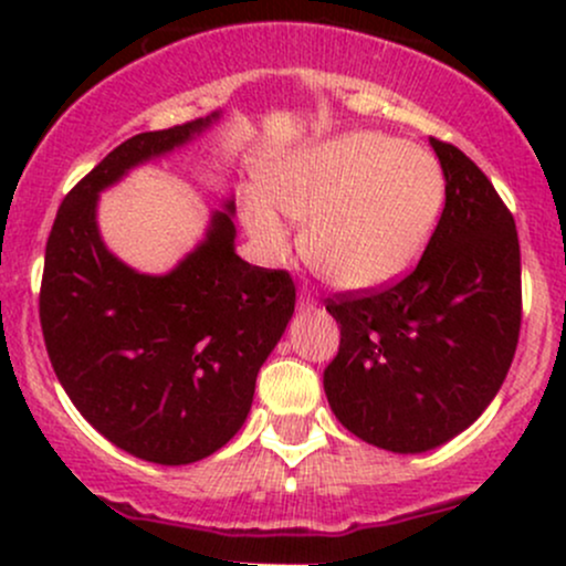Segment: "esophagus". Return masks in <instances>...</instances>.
I'll return each instance as SVG.
<instances>
[{
  "label": "esophagus",
  "mask_w": 566,
  "mask_h": 566,
  "mask_svg": "<svg viewBox=\"0 0 566 566\" xmlns=\"http://www.w3.org/2000/svg\"><path fill=\"white\" fill-rule=\"evenodd\" d=\"M297 308H301V311H314L316 308V297L311 295L308 290H303L301 295H297Z\"/></svg>",
  "instance_id": "1"
}]
</instances>
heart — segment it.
<instances>
[{
  "label": "heart",
  "instance_id": "b5f03b06",
  "mask_svg": "<svg viewBox=\"0 0 566 566\" xmlns=\"http://www.w3.org/2000/svg\"><path fill=\"white\" fill-rule=\"evenodd\" d=\"M269 199L244 201L258 252L282 263L292 231L276 210L305 223L303 250L343 290H375L418 261L444 205V170L426 148L382 133H350L279 161Z\"/></svg>",
  "mask_w": 566,
  "mask_h": 566
}]
</instances>
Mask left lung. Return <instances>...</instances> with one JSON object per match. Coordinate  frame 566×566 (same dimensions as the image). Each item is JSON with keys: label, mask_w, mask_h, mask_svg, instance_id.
<instances>
[{"label": "left lung", "mask_w": 566, "mask_h": 566, "mask_svg": "<svg viewBox=\"0 0 566 566\" xmlns=\"http://www.w3.org/2000/svg\"><path fill=\"white\" fill-rule=\"evenodd\" d=\"M444 210L409 274L327 297L340 348L324 369L335 418L388 452L458 437L495 399L522 329V255L511 210L452 143L431 138Z\"/></svg>", "instance_id": "left-lung-1"}]
</instances>
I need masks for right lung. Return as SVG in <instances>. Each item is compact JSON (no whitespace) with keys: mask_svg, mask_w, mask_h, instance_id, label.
<instances>
[{"mask_svg":"<svg viewBox=\"0 0 566 566\" xmlns=\"http://www.w3.org/2000/svg\"><path fill=\"white\" fill-rule=\"evenodd\" d=\"M212 116L135 135L84 175L57 207L39 287L44 346L69 399L119 450L161 465L197 463L242 428L258 369L295 311L287 271L233 252V205L167 276L135 274L101 242L97 191Z\"/></svg>","mask_w":566,"mask_h":566,"instance_id":"right-lung-1","label":"right lung"}]
</instances>
